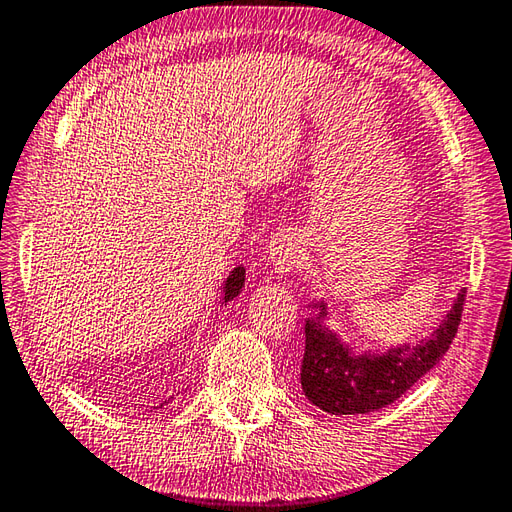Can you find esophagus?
<instances>
[{
	"mask_svg": "<svg viewBox=\"0 0 512 512\" xmlns=\"http://www.w3.org/2000/svg\"><path fill=\"white\" fill-rule=\"evenodd\" d=\"M268 259L277 273H290L301 264V246L292 233H277L268 244Z\"/></svg>",
	"mask_w": 512,
	"mask_h": 512,
	"instance_id": "1",
	"label": "esophagus"
}]
</instances>
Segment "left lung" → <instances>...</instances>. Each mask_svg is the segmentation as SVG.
I'll return each mask as SVG.
<instances>
[{
  "instance_id": "obj_1",
  "label": "left lung",
  "mask_w": 512,
  "mask_h": 512,
  "mask_svg": "<svg viewBox=\"0 0 512 512\" xmlns=\"http://www.w3.org/2000/svg\"><path fill=\"white\" fill-rule=\"evenodd\" d=\"M464 297L466 288L458 292L438 328L420 343L358 354L325 325L328 303L312 301L314 312L306 319V352L301 365L303 394L312 405L334 416H354L391 405L447 354L462 319Z\"/></svg>"
}]
</instances>
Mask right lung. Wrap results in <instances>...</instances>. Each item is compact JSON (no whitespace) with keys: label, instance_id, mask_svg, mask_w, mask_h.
Here are the masks:
<instances>
[{"label":"right lung","instance_id":"add662e5","mask_svg":"<svg viewBox=\"0 0 512 512\" xmlns=\"http://www.w3.org/2000/svg\"><path fill=\"white\" fill-rule=\"evenodd\" d=\"M244 275H246V270H244V266H237V268H233L231 270V275L226 277V281H224V286H222V290H224V295H222V303L226 306L228 301H233L239 292H242V288H244ZM167 402V400H165ZM165 402H162V405H165ZM160 405V407H162ZM154 409H158V407H154Z\"/></svg>","mask_w":512,"mask_h":512}]
</instances>
